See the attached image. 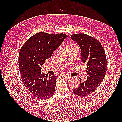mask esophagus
<instances>
[{"label":"esophagus","instance_id":"obj_1","mask_svg":"<svg viewBox=\"0 0 122 122\" xmlns=\"http://www.w3.org/2000/svg\"><path fill=\"white\" fill-rule=\"evenodd\" d=\"M61 76L64 77V78H65V79H70L71 77V76H67V75H63V76Z\"/></svg>","mask_w":122,"mask_h":122}]
</instances>
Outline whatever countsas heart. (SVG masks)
<instances>
[{
  "label": "heart",
  "instance_id": "heart-1",
  "mask_svg": "<svg viewBox=\"0 0 122 122\" xmlns=\"http://www.w3.org/2000/svg\"><path fill=\"white\" fill-rule=\"evenodd\" d=\"M76 47H77V45H76V44L73 43V42H71L66 43V46H65L66 50V51L70 50V49H73L74 48H76ZM59 48H56V50L54 51V52H53L54 55H55V54L57 52H58V51H59Z\"/></svg>",
  "mask_w": 122,
  "mask_h": 122
}]
</instances>
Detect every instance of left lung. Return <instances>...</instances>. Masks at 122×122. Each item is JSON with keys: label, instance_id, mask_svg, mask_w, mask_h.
I'll list each match as a JSON object with an SVG mask.
<instances>
[{"label": "left lung", "instance_id": "obj_1", "mask_svg": "<svg viewBox=\"0 0 122 122\" xmlns=\"http://www.w3.org/2000/svg\"><path fill=\"white\" fill-rule=\"evenodd\" d=\"M71 38L79 44L82 61L87 65V80L81 81L80 78V86L73 92L85 97L94 92L104 79L107 72V58L102 46L95 38L84 33L72 35Z\"/></svg>", "mask_w": 122, "mask_h": 122}]
</instances>
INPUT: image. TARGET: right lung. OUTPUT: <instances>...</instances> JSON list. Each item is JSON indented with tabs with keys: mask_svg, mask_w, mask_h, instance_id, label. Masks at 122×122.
Returning <instances> with one entry per match:
<instances>
[{
	"mask_svg": "<svg viewBox=\"0 0 122 122\" xmlns=\"http://www.w3.org/2000/svg\"><path fill=\"white\" fill-rule=\"evenodd\" d=\"M68 36L39 32L22 46L19 54L21 80L28 90L39 99L45 100L54 94L58 76L41 73V66Z\"/></svg>",
	"mask_w": 122,
	"mask_h": 122,
	"instance_id": "add662e5",
	"label": "right lung"
}]
</instances>
